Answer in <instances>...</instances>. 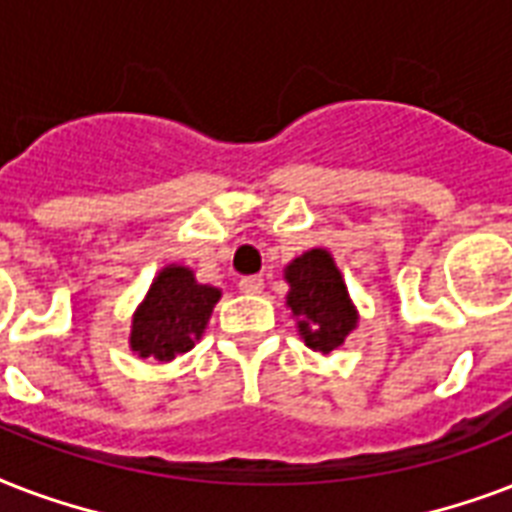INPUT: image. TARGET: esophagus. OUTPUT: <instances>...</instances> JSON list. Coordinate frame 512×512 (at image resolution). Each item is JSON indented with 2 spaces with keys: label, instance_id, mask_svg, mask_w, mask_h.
<instances>
[{
  "label": "esophagus",
  "instance_id": "1",
  "mask_svg": "<svg viewBox=\"0 0 512 512\" xmlns=\"http://www.w3.org/2000/svg\"><path fill=\"white\" fill-rule=\"evenodd\" d=\"M261 288H264V280H261L259 275H248L240 280V291L248 293V296H256V293H261Z\"/></svg>",
  "mask_w": 512,
  "mask_h": 512
}]
</instances>
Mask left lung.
<instances>
[{
  "instance_id": "left-lung-1",
  "label": "left lung",
  "mask_w": 512,
  "mask_h": 512,
  "mask_svg": "<svg viewBox=\"0 0 512 512\" xmlns=\"http://www.w3.org/2000/svg\"><path fill=\"white\" fill-rule=\"evenodd\" d=\"M285 280L291 285L285 304L291 307L304 344L323 355L342 347L358 328V310L334 256L326 248L301 253L285 267Z\"/></svg>"
}]
</instances>
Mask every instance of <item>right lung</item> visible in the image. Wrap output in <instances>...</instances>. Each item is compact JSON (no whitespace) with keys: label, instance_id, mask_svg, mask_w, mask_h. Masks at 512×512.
<instances>
[{"label":"right lung","instance_id":"add662e5","mask_svg":"<svg viewBox=\"0 0 512 512\" xmlns=\"http://www.w3.org/2000/svg\"><path fill=\"white\" fill-rule=\"evenodd\" d=\"M219 299V288L197 283L189 267H162L144 301L133 312L130 350L138 358H154L162 363L192 350Z\"/></svg>","mask_w":512,"mask_h":512}]
</instances>
